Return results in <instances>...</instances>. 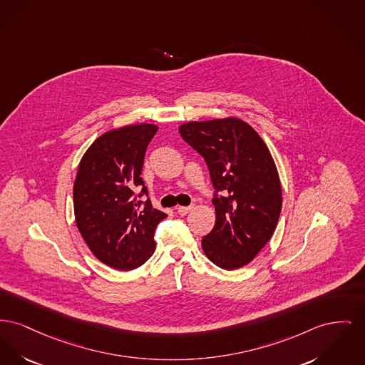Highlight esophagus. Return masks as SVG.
Here are the masks:
<instances>
[{"label":"esophagus","instance_id":"34e87169","mask_svg":"<svg viewBox=\"0 0 365 365\" xmlns=\"http://www.w3.org/2000/svg\"><path fill=\"white\" fill-rule=\"evenodd\" d=\"M193 210V207H178V214L185 216Z\"/></svg>","mask_w":365,"mask_h":365}]
</instances>
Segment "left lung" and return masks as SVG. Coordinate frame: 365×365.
Returning <instances> with one entry per match:
<instances>
[{
  "label": "left lung",
  "instance_id": "1",
  "mask_svg": "<svg viewBox=\"0 0 365 365\" xmlns=\"http://www.w3.org/2000/svg\"><path fill=\"white\" fill-rule=\"evenodd\" d=\"M180 136L198 151L223 195L215 197L214 229L202 237L205 257L225 270L252 262L273 236L282 192L279 171L264 140L237 117L189 121Z\"/></svg>",
  "mask_w": 365,
  "mask_h": 365
}]
</instances>
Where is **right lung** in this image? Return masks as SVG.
<instances>
[{
    "instance_id": "1",
    "label": "right lung",
    "mask_w": 365,
    "mask_h": 365,
    "mask_svg": "<svg viewBox=\"0 0 365 365\" xmlns=\"http://www.w3.org/2000/svg\"><path fill=\"white\" fill-rule=\"evenodd\" d=\"M158 127L133 124L105 132L86 149L73 186L78 232L102 263L118 270L143 264L155 250V226L167 214L150 200L139 210L132 195L148 189L142 179L145 153Z\"/></svg>"
}]
</instances>
